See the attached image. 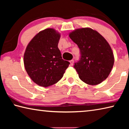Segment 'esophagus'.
Returning <instances> with one entry per match:
<instances>
[{
  "label": "esophagus",
  "instance_id": "esophagus-1",
  "mask_svg": "<svg viewBox=\"0 0 129 129\" xmlns=\"http://www.w3.org/2000/svg\"><path fill=\"white\" fill-rule=\"evenodd\" d=\"M69 62H70V63H71V65H72H72H73V63H74V60H72L70 61Z\"/></svg>",
  "mask_w": 129,
  "mask_h": 129
}]
</instances>
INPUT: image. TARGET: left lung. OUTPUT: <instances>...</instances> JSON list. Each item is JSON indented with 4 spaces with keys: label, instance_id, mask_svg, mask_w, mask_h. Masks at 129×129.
<instances>
[{
    "label": "left lung",
    "instance_id": "8db88e82",
    "mask_svg": "<svg viewBox=\"0 0 129 129\" xmlns=\"http://www.w3.org/2000/svg\"><path fill=\"white\" fill-rule=\"evenodd\" d=\"M80 51V60L75 63L82 81L95 85L106 80L114 65L112 48L99 32L91 28L77 29L69 34Z\"/></svg>",
    "mask_w": 129,
    "mask_h": 129
}]
</instances>
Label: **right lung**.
Segmentation results:
<instances>
[{
	"label": "right lung",
	"mask_w": 129,
	"mask_h": 129,
	"mask_svg": "<svg viewBox=\"0 0 129 129\" xmlns=\"http://www.w3.org/2000/svg\"><path fill=\"white\" fill-rule=\"evenodd\" d=\"M60 35L52 28L38 33L27 45L24 64L28 76L38 85L51 86L62 77L70 62L58 48Z\"/></svg>",
	"instance_id": "1"
}]
</instances>
